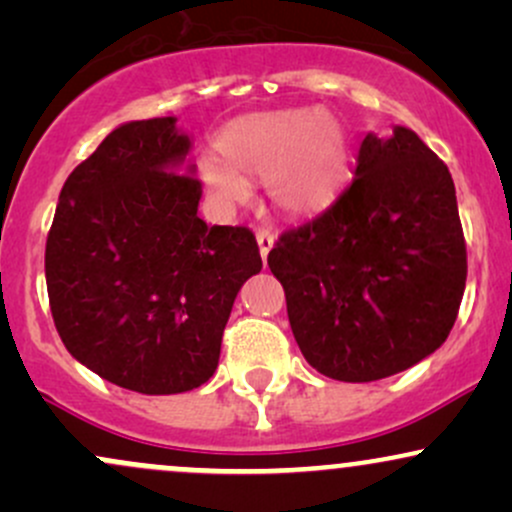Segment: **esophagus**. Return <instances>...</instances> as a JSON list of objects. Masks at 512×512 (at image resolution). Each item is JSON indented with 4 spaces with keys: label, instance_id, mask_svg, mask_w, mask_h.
I'll return each instance as SVG.
<instances>
[{
    "label": "esophagus",
    "instance_id": "esophagus-1",
    "mask_svg": "<svg viewBox=\"0 0 512 512\" xmlns=\"http://www.w3.org/2000/svg\"><path fill=\"white\" fill-rule=\"evenodd\" d=\"M257 245H260L262 260L267 262L269 250L274 248V236H272V233H269V231H264V228H260V231H257Z\"/></svg>",
    "mask_w": 512,
    "mask_h": 512
}]
</instances>
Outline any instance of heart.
<instances>
[{
  "label": "heart",
  "mask_w": 512,
  "mask_h": 512,
  "mask_svg": "<svg viewBox=\"0 0 512 512\" xmlns=\"http://www.w3.org/2000/svg\"><path fill=\"white\" fill-rule=\"evenodd\" d=\"M219 158L199 161V178L223 207L243 202V180L267 178L272 202L286 214L327 209L349 180L351 142L337 117L320 108L243 115L216 139Z\"/></svg>",
  "instance_id": "b5f03b06"
}]
</instances>
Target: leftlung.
<instances>
[{
  "label": "left lung",
  "instance_id": "obj_1",
  "mask_svg": "<svg viewBox=\"0 0 512 512\" xmlns=\"http://www.w3.org/2000/svg\"><path fill=\"white\" fill-rule=\"evenodd\" d=\"M293 337L317 373L370 383L448 339L467 248L448 166L409 127L368 132L351 185L267 257Z\"/></svg>",
  "mask_w": 512,
  "mask_h": 512
}]
</instances>
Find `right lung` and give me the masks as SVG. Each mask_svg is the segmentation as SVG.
I'll list each match as a JSON object with an SVG mask.
<instances>
[{
	"mask_svg": "<svg viewBox=\"0 0 512 512\" xmlns=\"http://www.w3.org/2000/svg\"><path fill=\"white\" fill-rule=\"evenodd\" d=\"M175 122L115 127L64 182L45 245L67 351L142 395L207 383L240 286L262 269L252 231L197 216L192 139Z\"/></svg>",
	"mask_w": 512,
	"mask_h": 512,
	"instance_id": "right-lung-1",
	"label": "right lung"
}]
</instances>
